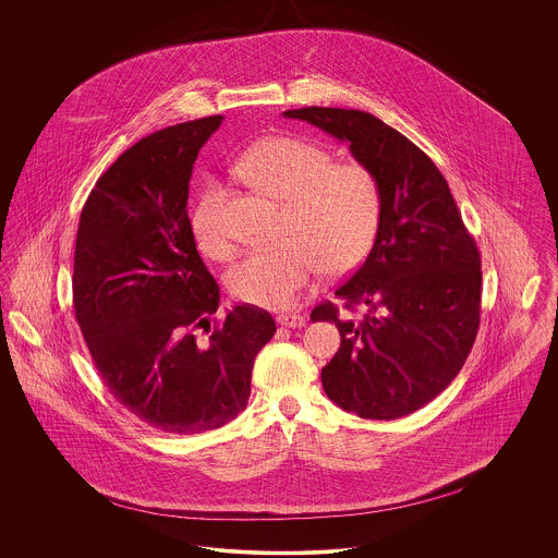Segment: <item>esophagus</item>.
I'll return each instance as SVG.
<instances>
[{"mask_svg":"<svg viewBox=\"0 0 558 558\" xmlns=\"http://www.w3.org/2000/svg\"><path fill=\"white\" fill-rule=\"evenodd\" d=\"M278 324L289 326V328H303L305 326V318L299 314H280L278 316Z\"/></svg>","mask_w":558,"mask_h":558,"instance_id":"obj_1","label":"esophagus"}]
</instances>
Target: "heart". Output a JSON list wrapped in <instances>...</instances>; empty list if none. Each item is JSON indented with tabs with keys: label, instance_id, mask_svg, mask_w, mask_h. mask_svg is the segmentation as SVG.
Segmentation results:
<instances>
[{
	"label": "heart",
	"instance_id": "b5f03b06",
	"mask_svg": "<svg viewBox=\"0 0 558 558\" xmlns=\"http://www.w3.org/2000/svg\"><path fill=\"white\" fill-rule=\"evenodd\" d=\"M240 175L284 201L278 248L255 251L228 274L232 294L257 307H287L310 287L319 267L345 274L371 251L380 221V187L360 162H332V155L296 137H269L236 165ZM201 251L215 259L232 255L226 223V190L203 187L190 213Z\"/></svg>",
	"mask_w": 558,
	"mask_h": 558
}]
</instances>
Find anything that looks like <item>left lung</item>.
I'll list each match as a JSON object with an SVG mask.
<instances>
[{"mask_svg": "<svg viewBox=\"0 0 558 558\" xmlns=\"http://www.w3.org/2000/svg\"><path fill=\"white\" fill-rule=\"evenodd\" d=\"M345 142L380 187V221L362 267L335 294L360 324L322 303L312 322H335L341 347L322 387L345 412L393 421L437 398L464 366L481 310V257L448 182L425 153L371 112L287 110Z\"/></svg>", "mask_w": 558, "mask_h": 558, "instance_id": "obj_1", "label": "left lung"}]
</instances>
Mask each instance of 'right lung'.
<instances>
[{"label": "right lung", "instance_id": "right-lung-1", "mask_svg": "<svg viewBox=\"0 0 558 558\" xmlns=\"http://www.w3.org/2000/svg\"><path fill=\"white\" fill-rule=\"evenodd\" d=\"M223 117L142 137L114 160L81 211L73 301L108 391L162 433L194 435L234 421L257 353L274 337L266 310L236 305L207 340L219 287L187 217L198 150ZM211 329V328H210Z\"/></svg>", "mask_w": 558, "mask_h": 558}]
</instances>
